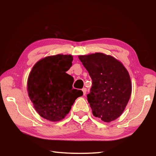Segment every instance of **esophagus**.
Segmentation results:
<instances>
[{
  "instance_id": "34e87169",
  "label": "esophagus",
  "mask_w": 156,
  "mask_h": 156,
  "mask_svg": "<svg viewBox=\"0 0 156 156\" xmlns=\"http://www.w3.org/2000/svg\"><path fill=\"white\" fill-rule=\"evenodd\" d=\"M82 91H83V95L84 96V95L86 94V92H87V89L86 88H83V89H82Z\"/></svg>"
}]
</instances>
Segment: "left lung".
<instances>
[{
    "instance_id": "left-lung-1",
    "label": "left lung",
    "mask_w": 156,
    "mask_h": 156,
    "mask_svg": "<svg viewBox=\"0 0 156 156\" xmlns=\"http://www.w3.org/2000/svg\"><path fill=\"white\" fill-rule=\"evenodd\" d=\"M78 58L92 80L87 100L92 113L110 122L123 113L131 94V82L126 68L109 55L96 53Z\"/></svg>"
}]
</instances>
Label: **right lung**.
I'll use <instances>...</instances> for the list:
<instances>
[{"label": "right lung", "instance_id": "1", "mask_svg": "<svg viewBox=\"0 0 156 156\" xmlns=\"http://www.w3.org/2000/svg\"><path fill=\"white\" fill-rule=\"evenodd\" d=\"M72 55L58 54L37 62L27 80L29 97L39 115L52 122L60 121L69 112L81 90L73 89V78L66 72L72 67Z\"/></svg>", "mask_w": 156, "mask_h": 156}]
</instances>
